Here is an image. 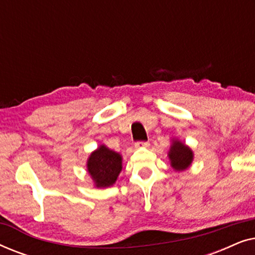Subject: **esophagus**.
I'll list each match as a JSON object with an SVG mask.
<instances>
[{
  "mask_svg": "<svg viewBox=\"0 0 255 255\" xmlns=\"http://www.w3.org/2000/svg\"><path fill=\"white\" fill-rule=\"evenodd\" d=\"M135 148H141V147H148L149 142L148 141H138L135 142Z\"/></svg>",
  "mask_w": 255,
  "mask_h": 255,
  "instance_id": "34e87169",
  "label": "esophagus"
}]
</instances>
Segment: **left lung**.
<instances>
[{
  "mask_svg": "<svg viewBox=\"0 0 255 255\" xmlns=\"http://www.w3.org/2000/svg\"><path fill=\"white\" fill-rule=\"evenodd\" d=\"M168 159L170 167L175 172H184L193 163L194 152L189 146L181 141L180 139L173 138L170 141Z\"/></svg>",
  "mask_w": 255,
  "mask_h": 255,
  "instance_id": "1",
  "label": "left lung"
}]
</instances>
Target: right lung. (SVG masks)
Listing matches in <instances>:
<instances>
[{"label":"right lung","instance_id":"add662e5","mask_svg":"<svg viewBox=\"0 0 255 255\" xmlns=\"http://www.w3.org/2000/svg\"><path fill=\"white\" fill-rule=\"evenodd\" d=\"M123 168V158L106 145H100L87 159V172L95 188H108L116 183Z\"/></svg>","mask_w":255,"mask_h":255}]
</instances>
